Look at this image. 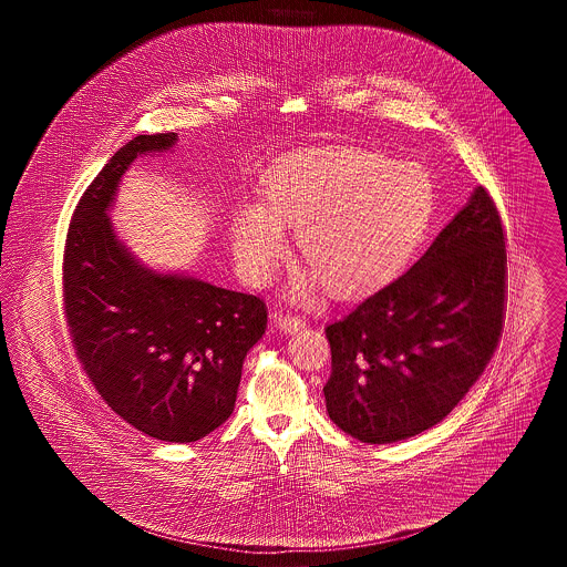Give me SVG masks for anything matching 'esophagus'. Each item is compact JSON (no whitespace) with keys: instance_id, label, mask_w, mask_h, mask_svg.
Here are the masks:
<instances>
[{"instance_id":"34e87169","label":"esophagus","mask_w":567,"mask_h":567,"mask_svg":"<svg viewBox=\"0 0 567 567\" xmlns=\"http://www.w3.org/2000/svg\"><path fill=\"white\" fill-rule=\"evenodd\" d=\"M276 324H278L285 333H297V331L306 324V319H301V317H293V315H278Z\"/></svg>"}]
</instances>
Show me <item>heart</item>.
Returning a JSON list of instances; mask_svg holds the SVG:
<instances>
[{
	"instance_id": "heart-1",
	"label": "heart",
	"mask_w": 567,
	"mask_h": 567,
	"mask_svg": "<svg viewBox=\"0 0 567 567\" xmlns=\"http://www.w3.org/2000/svg\"><path fill=\"white\" fill-rule=\"evenodd\" d=\"M432 176L361 148H321L274 165L261 204L234 210L229 238L244 280L264 285L297 229L303 261L333 296L370 293L408 264L433 216Z\"/></svg>"
}]
</instances>
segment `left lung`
Masks as SVG:
<instances>
[{
    "label": "left lung",
    "instance_id": "left-lung-1",
    "mask_svg": "<svg viewBox=\"0 0 567 567\" xmlns=\"http://www.w3.org/2000/svg\"><path fill=\"white\" fill-rule=\"evenodd\" d=\"M502 218L483 187L427 252L342 321L327 324L329 419L368 444L440 423L485 372L506 301Z\"/></svg>",
    "mask_w": 567,
    "mask_h": 567
}]
</instances>
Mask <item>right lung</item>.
<instances>
[{"label": "right lung", "instance_id": "obj_1", "mask_svg": "<svg viewBox=\"0 0 567 567\" xmlns=\"http://www.w3.org/2000/svg\"><path fill=\"white\" fill-rule=\"evenodd\" d=\"M135 135L84 190L63 252V303L76 357L102 400L137 432L195 442L234 412L243 363L268 324L255 296L142 266L110 206L130 165L176 144Z\"/></svg>", "mask_w": 567, "mask_h": 567}]
</instances>
